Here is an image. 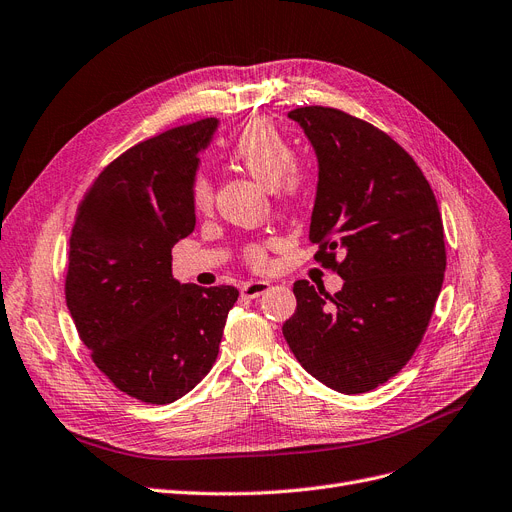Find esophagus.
Here are the masks:
<instances>
[{
    "label": "esophagus",
    "mask_w": 512,
    "mask_h": 512,
    "mask_svg": "<svg viewBox=\"0 0 512 512\" xmlns=\"http://www.w3.org/2000/svg\"><path fill=\"white\" fill-rule=\"evenodd\" d=\"M270 286H272L270 282L255 280V282H247V284H244V286L240 288V293H242V297H247V299H257V297H261L263 293H268Z\"/></svg>",
    "instance_id": "esophagus-1"
}]
</instances>
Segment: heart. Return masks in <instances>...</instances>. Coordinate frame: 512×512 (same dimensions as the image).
<instances>
[{
    "instance_id": "b5f03b06",
    "label": "heart",
    "mask_w": 512,
    "mask_h": 512,
    "mask_svg": "<svg viewBox=\"0 0 512 512\" xmlns=\"http://www.w3.org/2000/svg\"><path fill=\"white\" fill-rule=\"evenodd\" d=\"M234 163L249 171L255 180L272 186L274 194L286 205H299L305 201L314 186V169L293 154V144L284 131L265 117H257L242 125L228 146ZM190 205L196 213H207L213 207V182L207 173H196L190 182ZM244 259L253 268H263L268 263V253L259 242H251L244 249Z\"/></svg>"
}]
</instances>
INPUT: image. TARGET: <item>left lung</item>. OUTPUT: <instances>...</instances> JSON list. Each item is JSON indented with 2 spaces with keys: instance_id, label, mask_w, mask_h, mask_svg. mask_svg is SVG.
I'll return each instance as SVG.
<instances>
[{
  "instance_id": "1",
  "label": "left lung",
  "mask_w": 512,
  "mask_h": 512,
  "mask_svg": "<svg viewBox=\"0 0 512 512\" xmlns=\"http://www.w3.org/2000/svg\"><path fill=\"white\" fill-rule=\"evenodd\" d=\"M288 117L320 163L309 226L316 261L345 282L328 295L297 280V309L282 332L320 383L366 393L402 370L425 337L446 272L441 213L425 173L383 129L330 106Z\"/></svg>"
}]
</instances>
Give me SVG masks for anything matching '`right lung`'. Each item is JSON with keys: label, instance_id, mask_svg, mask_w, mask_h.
Listing matches in <instances>:
<instances>
[{"label": "right lung", "instance_id": "1", "mask_svg": "<svg viewBox=\"0 0 512 512\" xmlns=\"http://www.w3.org/2000/svg\"><path fill=\"white\" fill-rule=\"evenodd\" d=\"M217 119L167 129L110 161L71 230L66 305L96 368L146 404L186 395L217 360L234 286H190L171 249L192 234L190 182Z\"/></svg>", "mask_w": 512, "mask_h": 512}]
</instances>
